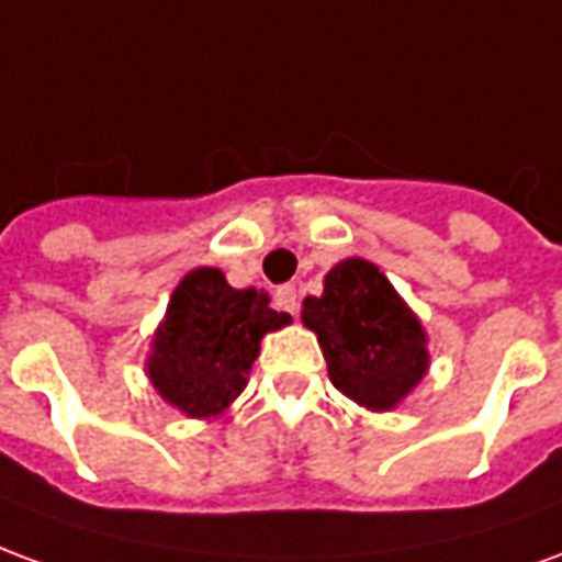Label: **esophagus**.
<instances>
[{"label": "esophagus", "instance_id": "1", "mask_svg": "<svg viewBox=\"0 0 562 562\" xmlns=\"http://www.w3.org/2000/svg\"><path fill=\"white\" fill-rule=\"evenodd\" d=\"M273 297H277V306H280L282 313H289V316H294L297 306H301L297 304V289H294V285H280Z\"/></svg>", "mask_w": 562, "mask_h": 562}]
</instances>
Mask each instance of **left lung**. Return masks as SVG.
Wrapping results in <instances>:
<instances>
[{"label": "left lung", "instance_id": "1", "mask_svg": "<svg viewBox=\"0 0 562 562\" xmlns=\"http://www.w3.org/2000/svg\"><path fill=\"white\" fill-rule=\"evenodd\" d=\"M301 318L316 330L334 389L373 413L394 409L430 367L418 316L364 258L330 268L325 292L306 297Z\"/></svg>", "mask_w": 562, "mask_h": 562}]
</instances>
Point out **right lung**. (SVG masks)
<instances>
[{
	"mask_svg": "<svg viewBox=\"0 0 562 562\" xmlns=\"http://www.w3.org/2000/svg\"><path fill=\"white\" fill-rule=\"evenodd\" d=\"M289 322L265 292L234 289L216 268L189 270L149 342V382L189 418H216L246 389L261 337Z\"/></svg>",
	"mask_w": 562,
	"mask_h": 562,
	"instance_id": "1",
	"label": "right lung"
}]
</instances>
